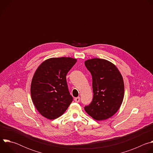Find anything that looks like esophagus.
<instances>
[{"label":"esophagus","mask_w":153,"mask_h":153,"mask_svg":"<svg viewBox=\"0 0 153 153\" xmlns=\"http://www.w3.org/2000/svg\"><path fill=\"white\" fill-rule=\"evenodd\" d=\"M74 100H75V102H79L80 101V97H75V98H74Z\"/></svg>","instance_id":"34e87169"}]
</instances>
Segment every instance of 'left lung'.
Masks as SVG:
<instances>
[{
    "mask_svg": "<svg viewBox=\"0 0 153 153\" xmlns=\"http://www.w3.org/2000/svg\"><path fill=\"white\" fill-rule=\"evenodd\" d=\"M85 65L92 75L94 94L85 110L95 120H106L116 114L123 102V77L116 65L107 60L88 59Z\"/></svg>",
    "mask_w": 153,
    "mask_h": 153,
    "instance_id": "8db88e82",
    "label": "left lung"
}]
</instances>
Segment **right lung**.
<instances>
[{
	"label": "right lung",
	"instance_id": "1",
	"mask_svg": "<svg viewBox=\"0 0 153 153\" xmlns=\"http://www.w3.org/2000/svg\"><path fill=\"white\" fill-rule=\"evenodd\" d=\"M71 57H53L43 62L31 84L33 102L40 114L53 120L62 116L73 101L66 76L76 63Z\"/></svg>",
	"mask_w": 153,
	"mask_h": 153
}]
</instances>
